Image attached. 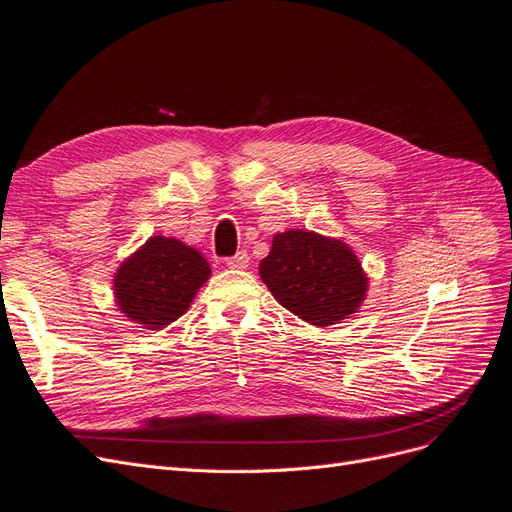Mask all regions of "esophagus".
I'll list each match as a JSON object with an SVG mask.
<instances>
[{
	"instance_id": "obj_1",
	"label": "esophagus",
	"mask_w": 512,
	"mask_h": 512,
	"mask_svg": "<svg viewBox=\"0 0 512 512\" xmlns=\"http://www.w3.org/2000/svg\"><path fill=\"white\" fill-rule=\"evenodd\" d=\"M226 267L228 269H248L250 267V256L245 252H239L231 258H226Z\"/></svg>"
}]
</instances>
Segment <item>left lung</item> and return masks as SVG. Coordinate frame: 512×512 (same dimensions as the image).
<instances>
[{
    "instance_id": "obj_1",
    "label": "left lung",
    "mask_w": 512,
    "mask_h": 512,
    "mask_svg": "<svg viewBox=\"0 0 512 512\" xmlns=\"http://www.w3.org/2000/svg\"><path fill=\"white\" fill-rule=\"evenodd\" d=\"M258 273L281 307L317 328L358 313L368 292L362 262L347 243L303 228L277 233Z\"/></svg>"
}]
</instances>
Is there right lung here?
Returning a JSON list of instances; mask_svg holds the SVG:
<instances>
[{
  "label": "right lung",
  "mask_w": 512,
  "mask_h": 512,
  "mask_svg": "<svg viewBox=\"0 0 512 512\" xmlns=\"http://www.w3.org/2000/svg\"><path fill=\"white\" fill-rule=\"evenodd\" d=\"M211 269L205 256L175 237H150L114 273V303L139 328L161 330L182 317Z\"/></svg>",
  "instance_id": "right-lung-1"
}]
</instances>
